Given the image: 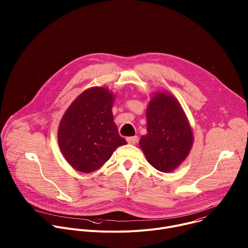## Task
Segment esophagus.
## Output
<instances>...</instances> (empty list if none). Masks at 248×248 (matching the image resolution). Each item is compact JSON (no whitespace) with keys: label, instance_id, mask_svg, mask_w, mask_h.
I'll return each instance as SVG.
<instances>
[{"label":"esophagus","instance_id":"34e87169","mask_svg":"<svg viewBox=\"0 0 248 248\" xmlns=\"http://www.w3.org/2000/svg\"><path fill=\"white\" fill-rule=\"evenodd\" d=\"M126 141H127V142H128L129 144H132V145H134V144H136V143H137V141H138V137H137V136H131V137H127V138H126Z\"/></svg>","mask_w":248,"mask_h":248}]
</instances>
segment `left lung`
<instances>
[{"label":"left lung","instance_id":"8db88e82","mask_svg":"<svg viewBox=\"0 0 248 248\" xmlns=\"http://www.w3.org/2000/svg\"><path fill=\"white\" fill-rule=\"evenodd\" d=\"M147 134L139 146L148 163L163 172L178 168L189 154L193 134L181 104L171 94L157 92L146 110Z\"/></svg>","mask_w":248,"mask_h":248}]
</instances>
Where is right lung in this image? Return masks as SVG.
<instances>
[{"label":"right lung","mask_w":248,"mask_h":248,"mask_svg":"<svg viewBox=\"0 0 248 248\" xmlns=\"http://www.w3.org/2000/svg\"><path fill=\"white\" fill-rule=\"evenodd\" d=\"M114 95L104 87L83 91L63 114L58 142L67 163L81 172H91L107 162L127 142L114 123Z\"/></svg>","instance_id":"add662e5"}]
</instances>
